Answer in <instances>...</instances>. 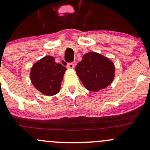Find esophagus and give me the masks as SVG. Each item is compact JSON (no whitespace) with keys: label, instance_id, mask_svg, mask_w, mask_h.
I'll return each mask as SVG.
<instances>
[{"label":"esophagus","instance_id":"esophagus-1","mask_svg":"<svg viewBox=\"0 0 150 150\" xmlns=\"http://www.w3.org/2000/svg\"><path fill=\"white\" fill-rule=\"evenodd\" d=\"M74 64H73V63H70V64H68L67 66V67L69 69H73L74 68Z\"/></svg>","mask_w":150,"mask_h":150}]
</instances>
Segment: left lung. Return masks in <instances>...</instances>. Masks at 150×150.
I'll return each mask as SVG.
<instances>
[{"instance_id":"1","label":"left lung","mask_w":150,"mask_h":150,"mask_svg":"<svg viewBox=\"0 0 150 150\" xmlns=\"http://www.w3.org/2000/svg\"><path fill=\"white\" fill-rule=\"evenodd\" d=\"M76 72L84 87L90 91L98 92L113 82L115 66L109 58L96 52L84 54L76 67Z\"/></svg>"}]
</instances>
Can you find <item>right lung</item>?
<instances>
[{"instance_id": "1", "label": "right lung", "mask_w": 150, "mask_h": 150, "mask_svg": "<svg viewBox=\"0 0 150 150\" xmlns=\"http://www.w3.org/2000/svg\"><path fill=\"white\" fill-rule=\"evenodd\" d=\"M67 69L55 62L52 56H45L33 64L30 79L33 87L46 96H53L60 91L61 83Z\"/></svg>"}]
</instances>
